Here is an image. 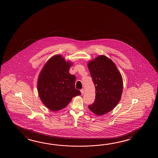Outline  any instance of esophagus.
Wrapping results in <instances>:
<instances>
[{
    "label": "esophagus",
    "instance_id": "1",
    "mask_svg": "<svg viewBox=\"0 0 158 158\" xmlns=\"http://www.w3.org/2000/svg\"><path fill=\"white\" fill-rule=\"evenodd\" d=\"M80 92H81V93L82 95L84 94V89H81V90H80Z\"/></svg>",
    "mask_w": 158,
    "mask_h": 158
}]
</instances>
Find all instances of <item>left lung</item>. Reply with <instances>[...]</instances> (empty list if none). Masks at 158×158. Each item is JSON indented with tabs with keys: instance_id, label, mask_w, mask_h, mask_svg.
<instances>
[{
	"instance_id": "1",
	"label": "left lung",
	"mask_w": 158,
	"mask_h": 158,
	"mask_svg": "<svg viewBox=\"0 0 158 158\" xmlns=\"http://www.w3.org/2000/svg\"><path fill=\"white\" fill-rule=\"evenodd\" d=\"M95 87V100L88 106L91 111L101 116L112 111L121 98L123 79L116 65L104 55L88 63Z\"/></svg>"
}]
</instances>
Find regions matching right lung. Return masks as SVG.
<instances>
[{"label": "right lung", "instance_id": "right-lung-1", "mask_svg": "<svg viewBox=\"0 0 158 158\" xmlns=\"http://www.w3.org/2000/svg\"><path fill=\"white\" fill-rule=\"evenodd\" d=\"M72 63L60 54L51 57L40 73L37 90L42 103L48 109L56 111L64 109L73 97L81 93L75 87V76L69 73Z\"/></svg>", "mask_w": 158, "mask_h": 158}]
</instances>
